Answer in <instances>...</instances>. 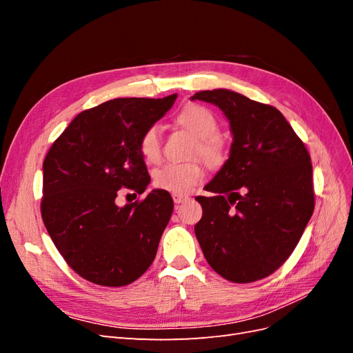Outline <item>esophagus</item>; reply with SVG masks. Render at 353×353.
<instances>
[{
  "label": "esophagus",
  "instance_id": "esophagus-1",
  "mask_svg": "<svg viewBox=\"0 0 353 353\" xmlns=\"http://www.w3.org/2000/svg\"><path fill=\"white\" fill-rule=\"evenodd\" d=\"M172 199H174V201L176 203V205H179V203L187 201L190 197L187 194H172Z\"/></svg>",
  "mask_w": 353,
  "mask_h": 353
}]
</instances>
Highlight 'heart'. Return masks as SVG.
<instances>
[{"instance_id":"1","label":"heart","mask_w":353,"mask_h":353,"mask_svg":"<svg viewBox=\"0 0 353 353\" xmlns=\"http://www.w3.org/2000/svg\"><path fill=\"white\" fill-rule=\"evenodd\" d=\"M176 122L185 128L199 141L194 156H200L208 166L218 168L227 159V148L219 134V122L205 105L188 104L176 116ZM138 152L147 163L156 165L162 160V132L159 125H150L141 134ZM205 178V168L197 160L188 163H166L154 170V185L172 194H187Z\"/></svg>"}]
</instances>
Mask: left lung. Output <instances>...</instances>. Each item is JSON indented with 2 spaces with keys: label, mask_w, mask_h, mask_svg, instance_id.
I'll return each instance as SVG.
<instances>
[{
  "label": "left lung",
  "mask_w": 353,
  "mask_h": 353,
  "mask_svg": "<svg viewBox=\"0 0 353 353\" xmlns=\"http://www.w3.org/2000/svg\"><path fill=\"white\" fill-rule=\"evenodd\" d=\"M193 100L218 105L234 135L228 160L205 187L215 196L196 197L203 208L196 237L225 280H262L288 259L312 216L311 156L270 104L230 90L200 91Z\"/></svg>",
  "instance_id": "left-lung-1"
}]
</instances>
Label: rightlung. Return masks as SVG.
Segmentation results:
<instances>
[{
	"label": "right lung",
	"instance_id": "right-lung-1",
	"mask_svg": "<svg viewBox=\"0 0 353 353\" xmlns=\"http://www.w3.org/2000/svg\"><path fill=\"white\" fill-rule=\"evenodd\" d=\"M175 99L109 100L81 112L50 147L42 165L41 216L63 259L82 279L122 287L153 263L172 197L153 190L123 208L114 200L121 188L145 191L150 175L138 141Z\"/></svg>",
	"mask_w": 353,
	"mask_h": 353
}]
</instances>
